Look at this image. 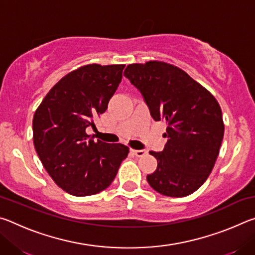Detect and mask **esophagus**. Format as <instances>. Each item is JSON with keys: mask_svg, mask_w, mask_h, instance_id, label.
Masks as SVG:
<instances>
[{"mask_svg": "<svg viewBox=\"0 0 255 255\" xmlns=\"http://www.w3.org/2000/svg\"><path fill=\"white\" fill-rule=\"evenodd\" d=\"M131 153L135 155L136 157H143L144 155L146 154L144 149H131Z\"/></svg>", "mask_w": 255, "mask_h": 255, "instance_id": "obj_1", "label": "esophagus"}]
</instances>
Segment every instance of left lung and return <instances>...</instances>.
I'll return each instance as SVG.
<instances>
[{
  "label": "left lung",
  "mask_w": 255,
  "mask_h": 255,
  "mask_svg": "<svg viewBox=\"0 0 255 255\" xmlns=\"http://www.w3.org/2000/svg\"><path fill=\"white\" fill-rule=\"evenodd\" d=\"M124 75L141 93L155 122H166L162 152H149L157 167L147 175L155 191L185 197L208 178L224 137L222 109L209 91L171 64H130Z\"/></svg>",
  "instance_id": "8db88e82"
}]
</instances>
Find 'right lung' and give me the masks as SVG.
I'll return each mask as SVG.
<instances>
[{
  "mask_svg": "<svg viewBox=\"0 0 255 255\" xmlns=\"http://www.w3.org/2000/svg\"><path fill=\"white\" fill-rule=\"evenodd\" d=\"M125 65L90 64L68 73L34 112L33 145L42 165L64 191L85 197L107 189L129 148L86 133L93 118L107 110L123 79Z\"/></svg>",
  "mask_w": 255,
  "mask_h": 255,
  "instance_id": "obj_1",
  "label": "right lung"
}]
</instances>
